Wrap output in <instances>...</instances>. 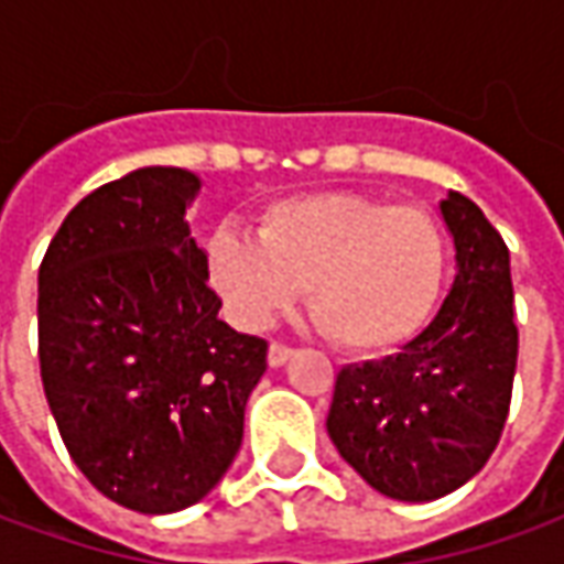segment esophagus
I'll return each instance as SVG.
<instances>
[{
    "label": "esophagus",
    "mask_w": 564,
    "mask_h": 564,
    "mask_svg": "<svg viewBox=\"0 0 564 564\" xmlns=\"http://www.w3.org/2000/svg\"><path fill=\"white\" fill-rule=\"evenodd\" d=\"M293 358V348L286 346V343H271L268 346V364L271 367H281V364H286Z\"/></svg>",
    "instance_id": "1"
}]
</instances>
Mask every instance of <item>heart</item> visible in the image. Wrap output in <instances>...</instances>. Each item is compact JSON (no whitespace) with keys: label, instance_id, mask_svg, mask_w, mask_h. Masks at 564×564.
<instances>
[{"label":"heart","instance_id":"obj_1","mask_svg":"<svg viewBox=\"0 0 564 564\" xmlns=\"http://www.w3.org/2000/svg\"><path fill=\"white\" fill-rule=\"evenodd\" d=\"M206 278L231 312L262 327L308 290V312L333 346L379 355L426 327L442 296L447 243L420 203L321 191L268 203L256 240L218 228Z\"/></svg>","mask_w":564,"mask_h":564}]
</instances>
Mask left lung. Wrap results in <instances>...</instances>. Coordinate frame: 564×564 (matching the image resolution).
I'll return each instance as SVG.
<instances>
[{"label": "left lung", "mask_w": 564, "mask_h": 564, "mask_svg": "<svg viewBox=\"0 0 564 564\" xmlns=\"http://www.w3.org/2000/svg\"><path fill=\"white\" fill-rule=\"evenodd\" d=\"M442 216L457 281L435 321L382 361L348 364L327 413L336 451L370 488L408 503L466 485L503 435L519 361L509 250L469 197Z\"/></svg>", "instance_id": "8db88e82"}]
</instances>
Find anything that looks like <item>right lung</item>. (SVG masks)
I'll return each mask as SVG.
<instances>
[{"mask_svg": "<svg viewBox=\"0 0 564 564\" xmlns=\"http://www.w3.org/2000/svg\"><path fill=\"white\" fill-rule=\"evenodd\" d=\"M194 172L148 166L76 203L40 265V373L64 447L148 516L203 500L243 438L268 343L218 321Z\"/></svg>", "mask_w": 564, "mask_h": 564, "instance_id": "obj_1", "label": "right lung"}]
</instances>
